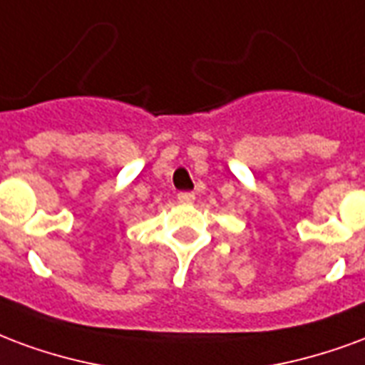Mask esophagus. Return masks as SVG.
Listing matches in <instances>:
<instances>
[{"label": "esophagus", "instance_id": "esophagus-1", "mask_svg": "<svg viewBox=\"0 0 365 365\" xmlns=\"http://www.w3.org/2000/svg\"><path fill=\"white\" fill-rule=\"evenodd\" d=\"M179 202H182V204H192L194 192H179Z\"/></svg>", "mask_w": 365, "mask_h": 365}]
</instances>
